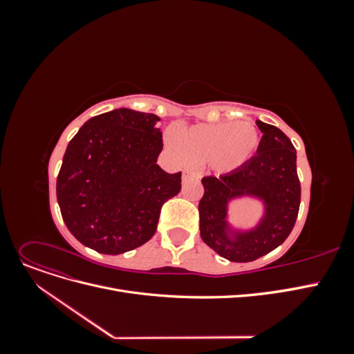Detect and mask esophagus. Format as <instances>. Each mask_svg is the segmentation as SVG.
I'll use <instances>...</instances> for the list:
<instances>
[{
  "label": "esophagus",
  "mask_w": 354,
  "mask_h": 354,
  "mask_svg": "<svg viewBox=\"0 0 354 354\" xmlns=\"http://www.w3.org/2000/svg\"><path fill=\"white\" fill-rule=\"evenodd\" d=\"M192 177L198 178L199 174L196 173V171H194V169H185V171H183V180H185V181L189 180V178H192Z\"/></svg>",
  "instance_id": "1"
}]
</instances>
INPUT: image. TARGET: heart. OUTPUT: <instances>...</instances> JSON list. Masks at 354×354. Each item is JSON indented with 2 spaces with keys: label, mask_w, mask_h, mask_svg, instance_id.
Listing matches in <instances>:
<instances>
[{
  "label": "heart",
  "mask_w": 354,
  "mask_h": 354,
  "mask_svg": "<svg viewBox=\"0 0 354 354\" xmlns=\"http://www.w3.org/2000/svg\"><path fill=\"white\" fill-rule=\"evenodd\" d=\"M165 140L181 160H208L212 169L227 173L252 156L259 147L260 134L251 124L224 122L171 130Z\"/></svg>",
  "instance_id": "heart-1"
}]
</instances>
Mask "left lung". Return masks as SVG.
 Here are the masks:
<instances>
[{
    "mask_svg": "<svg viewBox=\"0 0 354 354\" xmlns=\"http://www.w3.org/2000/svg\"><path fill=\"white\" fill-rule=\"evenodd\" d=\"M257 125L263 133L257 155L232 173L202 178L201 238L218 255L234 263L254 261L283 243L294 229L301 201L294 145L277 127L261 121ZM242 194L261 197L266 214L254 231L232 240L225 233L227 201Z\"/></svg>",
    "mask_w": 354,
    "mask_h": 354,
    "instance_id": "left-lung-1",
    "label": "left lung"
}]
</instances>
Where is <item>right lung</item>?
Segmentation results:
<instances>
[{
    "label": "right lung",
    "instance_id": "add662e5",
    "mask_svg": "<svg viewBox=\"0 0 354 354\" xmlns=\"http://www.w3.org/2000/svg\"><path fill=\"white\" fill-rule=\"evenodd\" d=\"M159 116L115 109L91 118L69 142L57 176V202L69 232L88 248L116 255L151 239L160 208L181 189V173L156 160Z\"/></svg>",
    "mask_w": 354,
    "mask_h": 354
}]
</instances>
